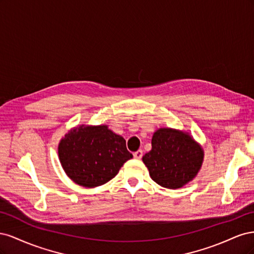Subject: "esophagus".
Here are the masks:
<instances>
[{
  "instance_id": "1",
  "label": "esophagus",
  "mask_w": 254,
  "mask_h": 254,
  "mask_svg": "<svg viewBox=\"0 0 254 254\" xmlns=\"http://www.w3.org/2000/svg\"><path fill=\"white\" fill-rule=\"evenodd\" d=\"M142 156H143V150H141V149H139V150L135 151V152L133 153V157H134L135 159H141Z\"/></svg>"
}]
</instances>
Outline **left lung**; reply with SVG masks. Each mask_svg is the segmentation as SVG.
Returning <instances> with one entry per match:
<instances>
[{
  "label": "left lung",
  "instance_id": "8db88e82",
  "mask_svg": "<svg viewBox=\"0 0 254 254\" xmlns=\"http://www.w3.org/2000/svg\"><path fill=\"white\" fill-rule=\"evenodd\" d=\"M151 179L166 189H180L193 180L203 162V149L188 132L160 128L151 150L142 158Z\"/></svg>",
  "mask_w": 254,
  "mask_h": 254
}]
</instances>
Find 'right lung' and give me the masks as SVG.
<instances>
[{"mask_svg": "<svg viewBox=\"0 0 254 254\" xmlns=\"http://www.w3.org/2000/svg\"><path fill=\"white\" fill-rule=\"evenodd\" d=\"M58 156L68 178L83 188L110 181L132 158L124 137L107 125H80L71 129L60 140Z\"/></svg>", "mask_w": 254, "mask_h": 254, "instance_id": "add662e5", "label": "right lung"}]
</instances>
